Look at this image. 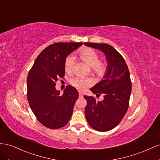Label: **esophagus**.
Masks as SVG:
<instances>
[{"mask_svg":"<svg viewBox=\"0 0 160 160\" xmlns=\"http://www.w3.org/2000/svg\"><path fill=\"white\" fill-rule=\"evenodd\" d=\"M79 96H80V97H83V94L81 92H79Z\"/></svg>","mask_w":160,"mask_h":160,"instance_id":"1","label":"esophagus"}]
</instances>
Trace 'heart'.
<instances>
[{"label": "heart", "instance_id": "1", "mask_svg": "<svg viewBox=\"0 0 160 160\" xmlns=\"http://www.w3.org/2000/svg\"><path fill=\"white\" fill-rule=\"evenodd\" d=\"M80 56L84 63L91 67V70L98 77H102L107 70V63L105 62L99 61V56L94 50L90 48L83 49ZM74 57L70 55L68 56L64 62V69L66 72L72 73L74 70ZM70 84L79 90H84L94 84V80L91 77L74 76L69 80Z\"/></svg>", "mask_w": 160, "mask_h": 160}]
</instances>
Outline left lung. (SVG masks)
Here are the masks:
<instances>
[{
	"label": "left lung",
	"instance_id": "left-lung-1",
	"mask_svg": "<svg viewBox=\"0 0 160 160\" xmlns=\"http://www.w3.org/2000/svg\"><path fill=\"white\" fill-rule=\"evenodd\" d=\"M84 44L102 51L107 61V70L103 79L90 88L97 97L102 94L104 99L97 101L93 97L84 96L87 101L85 107L86 118L94 130L110 131L119 124L129 107L131 81L128 66L124 58L111 45L93 43Z\"/></svg>",
	"mask_w": 160,
	"mask_h": 160
}]
</instances>
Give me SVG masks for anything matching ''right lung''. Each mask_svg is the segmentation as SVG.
<instances>
[{
  "instance_id": "1",
  "label": "right lung",
  "mask_w": 160,
  "mask_h": 160,
  "mask_svg": "<svg viewBox=\"0 0 160 160\" xmlns=\"http://www.w3.org/2000/svg\"><path fill=\"white\" fill-rule=\"evenodd\" d=\"M82 43H56L39 53L27 80V100L35 116L49 129L64 127L72 117L78 92L67 86L63 94L56 89V81L65 74L67 56Z\"/></svg>"
}]
</instances>
